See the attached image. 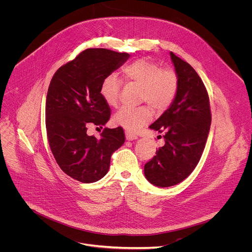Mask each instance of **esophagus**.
<instances>
[{"instance_id":"esophagus-1","label":"esophagus","mask_w":252,"mask_h":252,"mask_svg":"<svg viewBox=\"0 0 252 252\" xmlns=\"http://www.w3.org/2000/svg\"><path fill=\"white\" fill-rule=\"evenodd\" d=\"M126 140H134V139L137 138V136H136L135 134L131 133V132L126 131Z\"/></svg>"}]
</instances>
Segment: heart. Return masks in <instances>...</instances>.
Masks as SVG:
<instances>
[{"mask_svg": "<svg viewBox=\"0 0 252 252\" xmlns=\"http://www.w3.org/2000/svg\"><path fill=\"white\" fill-rule=\"evenodd\" d=\"M122 79L141 86L140 100L147 102L154 110L162 112L176 99L179 79L171 68H162L160 64L147 59H139L121 68ZM121 81L115 74L106 75L100 84V95L110 107H117L120 98ZM153 117L148 106L123 107L114 116L116 126L129 132H136L148 124Z\"/></svg>", "mask_w": 252, "mask_h": 252, "instance_id": "heart-1", "label": "heart"}]
</instances>
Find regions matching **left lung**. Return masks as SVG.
I'll list each match as a JSON object with an SVG mask.
<instances>
[{"mask_svg": "<svg viewBox=\"0 0 252 252\" xmlns=\"http://www.w3.org/2000/svg\"><path fill=\"white\" fill-rule=\"evenodd\" d=\"M170 55L179 89L171 107L149 126L164 133L165 144L144 166L148 182L161 188L178 185L192 173L205 148L211 126L210 101L203 81L189 63L173 52Z\"/></svg>", "mask_w": 252, "mask_h": 252, "instance_id": "1", "label": "left lung"}]
</instances>
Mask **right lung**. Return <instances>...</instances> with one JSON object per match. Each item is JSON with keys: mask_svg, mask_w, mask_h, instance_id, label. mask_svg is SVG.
<instances>
[{"mask_svg": "<svg viewBox=\"0 0 252 252\" xmlns=\"http://www.w3.org/2000/svg\"><path fill=\"white\" fill-rule=\"evenodd\" d=\"M128 58L127 53L86 49L52 77L46 98L49 145L62 171L78 182L101 180L109 171L112 154L126 140L122 126L105 127L100 138L86 131L92 125L102 128L109 121L111 109L100 95V84Z\"/></svg>", "mask_w": 252, "mask_h": 252, "instance_id": "1", "label": "right lung"}]
</instances>
